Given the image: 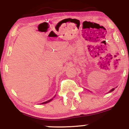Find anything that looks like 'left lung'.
I'll use <instances>...</instances> for the list:
<instances>
[{
    "instance_id": "8db88e82",
    "label": "left lung",
    "mask_w": 129,
    "mask_h": 129,
    "mask_svg": "<svg viewBox=\"0 0 129 129\" xmlns=\"http://www.w3.org/2000/svg\"><path fill=\"white\" fill-rule=\"evenodd\" d=\"M114 90H115V88H112V90H110V91H109V92H111V91H113Z\"/></svg>"
}]
</instances>
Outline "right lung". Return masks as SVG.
I'll use <instances>...</instances> for the list:
<instances>
[{"label":"right lung","mask_w":129,"mask_h":129,"mask_svg":"<svg viewBox=\"0 0 129 129\" xmlns=\"http://www.w3.org/2000/svg\"><path fill=\"white\" fill-rule=\"evenodd\" d=\"M55 96H56V95H55ZM53 98L51 99V100H48V101H45V102H44V103H41V104H47V103H49V102H50V101H51L53 100Z\"/></svg>","instance_id":"1"}]
</instances>
